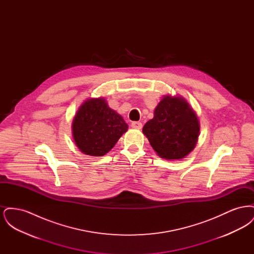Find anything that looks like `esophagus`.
I'll return each instance as SVG.
<instances>
[{
    "label": "esophagus",
    "mask_w": 254,
    "mask_h": 254,
    "mask_svg": "<svg viewBox=\"0 0 254 254\" xmlns=\"http://www.w3.org/2000/svg\"><path fill=\"white\" fill-rule=\"evenodd\" d=\"M143 127L141 122H133L131 123V127L135 128V129H141Z\"/></svg>",
    "instance_id": "esophagus-1"
}]
</instances>
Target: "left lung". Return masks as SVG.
Segmentation results:
<instances>
[{
  "instance_id": "obj_1",
  "label": "left lung",
  "mask_w": 254,
  "mask_h": 254,
  "mask_svg": "<svg viewBox=\"0 0 254 254\" xmlns=\"http://www.w3.org/2000/svg\"><path fill=\"white\" fill-rule=\"evenodd\" d=\"M200 125L196 113L182 97H164L146 122L143 133L161 158L179 160L189 155L198 141Z\"/></svg>"
}]
</instances>
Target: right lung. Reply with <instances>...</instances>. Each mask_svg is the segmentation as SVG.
Masks as SVG:
<instances>
[{"label": "right lung", "instance_id": "1", "mask_svg": "<svg viewBox=\"0 0 254 254\" xmlns=\"http://www.w3.org/2000/svg\"><path fill=\"white\" fill-rule=\"evenodd\" d=\"M127 128L121 115L110 109L104 98L87 99L78 109L72 123L75 144L90 156L107 154Z\"/></svg>", "mask_w": 254, "mask_h": 254}]
</instances>
